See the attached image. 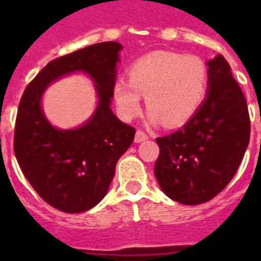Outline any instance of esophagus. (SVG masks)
I'll return each instance as SVG.
<instances>
[{"label":"esophagus","mask_w":261,"mask_h":261,"mask_svg":"<svg viewBox=\"0 0 261 261\" xmlns=\"http://www.w3.org/2000/svg\"><path fill=\"white\" fill-rule=\"evenodd\" d=\"M146 139H149L146 133H143L142 130H137V133H135V138H134L135 142L137 143L143 142V141H146Z\"/></svg>","instance_id":"34e87169"}]
</instances>
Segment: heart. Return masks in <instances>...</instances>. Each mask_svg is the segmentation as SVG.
<instances>
[{"instance_id":"obj_1","label":"heart","mask_w":261,"mask_h":261,"mask_svg":"<svg viewBox=\"0 0 261 261\" xmlns=\"http://www.w3.org/2000/svg\"><path fill=\"white\" fill-rule=\"evenodd\" d=\"M208 89V69L203 59L173 51H154L137 59L128 69V81L114 84V98L120 116L130 120L146 97L149 122L182 126L202 107Z\"/></svg>"}]
</instances>
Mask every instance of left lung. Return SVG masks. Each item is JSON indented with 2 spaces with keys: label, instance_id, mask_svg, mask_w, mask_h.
<instances>
[{
  "label": "left lung",
  "instance_id": "obj_1",
  "mask_svg": "<svg viewBox=\"0 0 261 261\" xmlns=\"http://www.w3.org/2000/svg\"><path fill=\"white\" fill-rule=\"evenodd\" d=\"M202 107L178 131L155 139L154 174L167 196L182 204L208 202L230 182L251 135L247 100L222 55L207 62Z\"/></svg>",
  "mask_w": 261,
  "mask_h": 261
}]
</instances>
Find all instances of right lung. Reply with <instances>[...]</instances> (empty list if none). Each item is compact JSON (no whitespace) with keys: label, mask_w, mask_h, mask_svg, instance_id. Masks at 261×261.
Returning a JSON list of instances; mask_svg holds the SVG:
<instances>
[{"label":"right lung","mask_w":261,"mask_h":261,"mask_svg":"<svg viewBox=\"0 0 261 261\" xmlns=\"http://www.w3.org/2000/svg\"><path fill=\"white\" fill-rule=\"evenodd\" d=\"M122 44L104 42L47 63L27 85L14 127V154L39 196L63 213H84L104 196L118 160L134 141L135 128L111 110ZM84 71L94 80L99 102L83 126L59 130L42 114L41 96L61 76Z\"/></svg>","instance_id":"obj_1"}]
</instances>
